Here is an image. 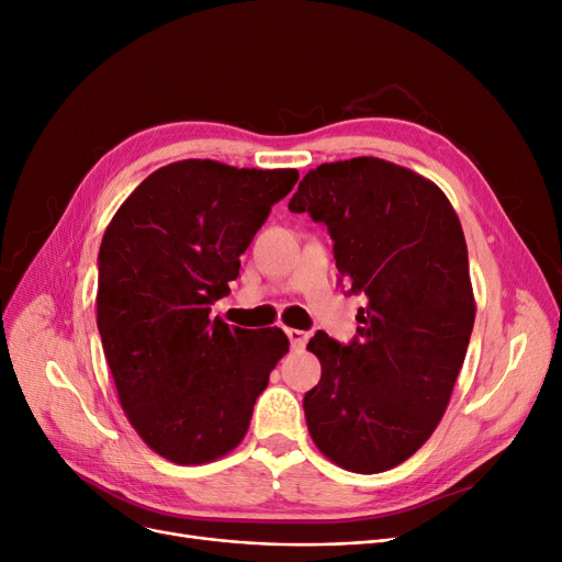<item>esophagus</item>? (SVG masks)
<instances>
[{"instance_id":"34e87169","label":"esophagus","mask_w":562,"mask_h":562,"mask_svg":"<svg viewBox=\"0 0 562 562\" xmlns=\"http://www.w3.org/2000/svg\"><path fill=\"white\" fill-rule=\"evenodd\" d=\"M286 333V337H289V341H291V348H305V344H307V333H303V330H296V328H286L284 330Z\"/></svg>"}]
</instances>
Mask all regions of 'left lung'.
Here are the masks:
<instances>
[{"label": "left lung", "mask_w": 562, "mask_h": 562, "mask_svg": "<svg viewBox=\"0 0 562 562\" xmlns=\"http://www.w3.org/2000/svg\"><path fill=\"white\" fill-rule=\"evenodd\" d=\"M289 210L328 225L341 280L362 293L348 346L316 333L303 398L318 451L356 474L417 453L445 417L476 318L462 225L419 172L378 157L321 164Z\"/></svg>", "instance_id": "8db88e82"}]
</instances>
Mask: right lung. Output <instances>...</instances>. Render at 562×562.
<instances>
[{"label": "right lung", "mask_w": 562, "mask_h": 562, "mask_svg": "<svg viewBox=\"0 0 562 562\" xmlns=\"http://www.w3.org/2000/svg\"><path fill=\"white\" fill-rule=\"evenodd\" d=\"M296 182L293 168L175 161L145 177L102 236L98 330L117 401L145 445L175 464L239 447L289 350L280 328H229L210 312Z\"/></svg>", "instance_id": "add662e5"}]
</instances>
